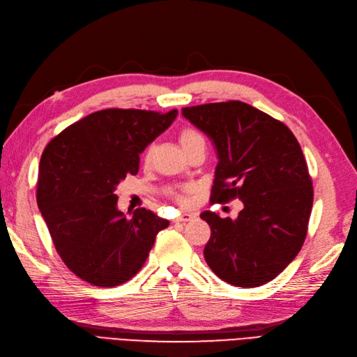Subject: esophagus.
<instances>
[{
    "mask_svg": "<svg viewBox=\"0 0 357 357\" xmlns=\"http://www.w3.org/2000/svg\"><path fill=\"white\" fill-rule=\"evenodd\" d=\"M191 220H192V215H190V213H182V215H179L178 218H175L174 222H176V224H179V222H188V221H191Z\"/></svg>",
    "mask_w": 357,
    "mask_h": 357,
    "instance_id": "esophagus-1",
    "label": "esophagus"
}]
</instances>
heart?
Segmentation results:
<instances>
[{
	"mask_svg": "<svg viewBox=\"0 0 357 357\" xmlns=\"http://www.w3.org/2000/svg\"><path fill=\"white\" fill-rule=\"evenodd\" d=\"M178 139H179V144H181V146L183 148V151H185V153H188L190 149H192L195 146L206 144L204 142V136L197 129H194V128H183V129H181V132L178 135ZM151 157H153L151 149H148V151L144 155V162L148 165L149 162H151ZM190 192H191V188H183L181 191L170 190L169 195H170L172 199H175L178 203L185 204Z\"/></svg>",
	"mask_w": 357,
	"mask_h": 357,
	"instance_id": "1",
	"label": "heart"
}]
</instances>
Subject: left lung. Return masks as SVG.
<instances>
[{
    "instance_id": "1",
    "label": "left lung",
    "mask_w": 357,
    "mask_h": 357,
    "mask_svg": "<svg viewBox=\"0 0 357 357\" xmlns=\"http://www.w3.org/2000/svg\"><path fill=\"white\" fill-rule=\"evenodd\" d=\"M208 135L218 162L211 203L243 202L237 220L203 212L211 227L204 259L224 282L257 287L301 250L313 208V181L296 137L282 121L240 100L182 108Z\"/></svg>"
}]
</instances>
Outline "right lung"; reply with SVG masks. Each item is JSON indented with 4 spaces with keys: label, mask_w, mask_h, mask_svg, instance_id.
<instances>
[{
    "label": "right lung",
    "mask_w": 357,
    "mask_h": 357,
    "mask_svg": "<svg viewBox=\"0 0 357 357\" xmlns=\"http://www.w3.org/2000/svg\"><path fill=\"white\" fill-rule=\"evenodd\" d=\"M178 116L109 108L89 114L43 151L37 203L56 252L84 282L114 287L142 268L169 221L145 208L126 218L114 190L139 170V154Z\"/></svg>",
    "instance_id": "right-lung-1"
}]
</instances>
